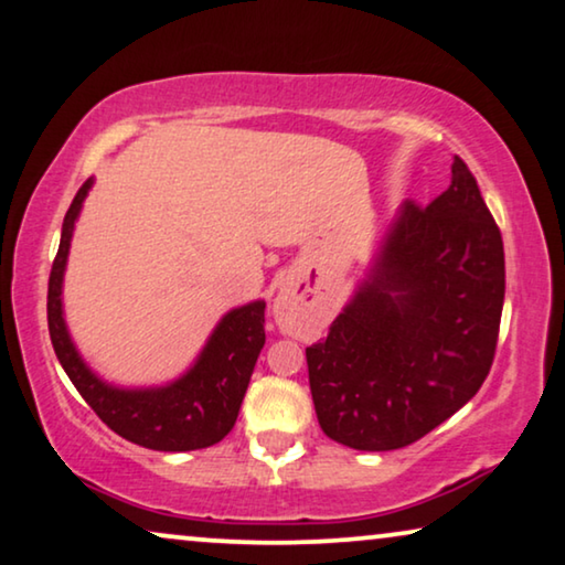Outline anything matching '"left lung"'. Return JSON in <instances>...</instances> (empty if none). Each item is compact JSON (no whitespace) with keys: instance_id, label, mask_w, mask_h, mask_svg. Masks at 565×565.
<instances>
[{"instance_id":"8db88e82","label":"left lung","mask_w":565,"mask_h":565,"mask_svg":"<svg viewBox=\"0 0 565 565\" xmlns=\"http://www.w3.org/2000/svg\"><path fill=\"white\" fill-rule=\"evenodd\" d=\"M502 302V234L456 154L451 185L399 206L329 337L306 349L326 436L392 451L451 418L487 380Z\"/></svg>"}]
</instances>
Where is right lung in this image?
<instances>
[{
	"label": "right lung",
	"mask_w": 565,
	"mask_h": 565,
	"mask_svg": "<svg viewBox=\"0 0 565 565\" xmlns=\"http://www.w3.org/2000/svg\"><path fill=\"white\" fill-rule=\"evenodd\" d=\"M94 178L78 188L63 218L61 247L47 282V331L68 380L92 411L121 438L152 451H195L234 428L257 356L265 347V300L232 308L211 331L201 354L181 377L158 387H119L102 380L78 354L63 316V275L73 228Z\"/></svg>",
	"instance_id": "right-lung-1"
}]
</instances>
